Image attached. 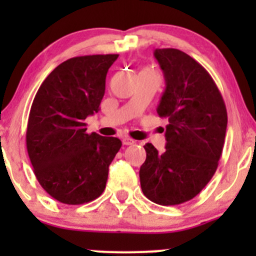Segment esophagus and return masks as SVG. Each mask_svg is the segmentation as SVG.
I'll list each match as a JSON object with an SVG mask.
<instances>
[{
    "label": "esophagus",
    "instance_id": "esophagus-1",
    "mask_svg": "<svg viewBox=\"0 0 256 256\" xmlns=\"http://www.w3.org/2000/svg\"><path fill=\"white\" fill-rule=\"evenodd\" d=\"M135 141L132 140V138H122V144H126V146H128V144H132Z\"/></svg>",
    "mask_w": 256,
    "mask_h": 256
}]
</instances>
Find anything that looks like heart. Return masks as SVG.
I'll use <instances>...</instances> for the list:
<instances>
[{
    "label": "heart",
    "mask_w": 256,
    "mask_h": 256,
    "mask_svg": "<svg viewBox=\"0 0 256 256\" xmlns=\"http://www.w3.org/2000/svg\"><path fill=\"white\" fill-rule=\"evenodd\" d=\"M144 72H147V70H144Z\"/></svg>",
    "instance_id": "b5f03b06"
}]
</instances>
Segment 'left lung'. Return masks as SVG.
<instances>
[{
  "instance_id": "8db88e82",
  "label": "left lung",
  "mask_w": 256,
  "mask_h": 256,
  "mask_svg": "<svg viewBox=\"0 0 256 256\" xmlns=\"http://www.w3.org/2000/svg\"><path fill=\"white\" fill-rule=\"evenodd\" d=\"M166 80L157 114L168 118L166 147L144 144L140 167L144 194L161 206L193 200L216 174L226 138L228 115L223 96L196 59L174 48L154 50Z\"/></svg>"
}]
</instances>
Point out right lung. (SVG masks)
Listing matches in <instances>:
<instances>
[{
	"label": "right lung",
	"instance_id": "obj_1",
	"mask_svg": "<svg viewBox=\"0 0 256 256\" xmlns=\"http://www.w3.org/2000/svg\"><path fill=\"white\" fill-rule=\"evenodd\" d=\"M118 54L74 56L44 79L30 106L26 144L43 190L64 204L96 200L121 147L118 138L86 132L85 118L100 110L106 74Z\"/></svg>",
	"mask_w": 256,
	"mask_h": 256
}]
</instances>
